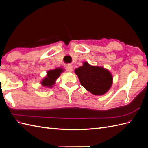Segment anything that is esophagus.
I'll list each match as a JSON object with an SVG mask.
<instances>
[{"label":"esophagus","instance_id":"esophagus-1","mask_svg":"<svg viewBox=\"0 0 148 148\" xmlns=\"http://www.w3.org/2000/svg\"><path fill=\"white\" fill-rule=\"evenodd\" d=\"M66 69L67 70H68L69 71H70V72H71V71H73V65H71V64H69L66 66Z\"/></svg>","mask_w":148,"mask_h":148}]
</instances>
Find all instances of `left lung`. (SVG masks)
<instances>
[{"label":"left lung","instance_id":"obj_1","mask_svg":"<svg viewBox=\"0 0 148 148\" xmlns=\"http://www.w3.org/2000/svg\"><path fill=\"white\" fill-rule=\"evenodd\" d=\"M75 70L82 86L94 95L102 96L108 92L113 83L112 75L104 67L92 66L87 62Z\"/></svg>","mask_w":148,"mask_h":148}]
</instances>
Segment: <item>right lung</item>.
<instances>
[{"mask_svg": "<svg viewBox=\"0 0 148 148\" xmlns=\"http://www.w3.org/2000/svg\"><path fill=\"white\" fill-rule=\"evenodd\" d=\"M64 71V69L61 68V67L49 70L47 72L46 76L41 82V85L44 87L52 88L56 84L57 78L60 77V74L63 73Z\"/></svg>", "mask_w": 148, "mask_h": 148, "instance_id": "1", "label": "right lung"}]
</instances>
